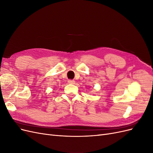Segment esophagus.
<instances>
[{
	"label": "esophagus",
	"mask_w": 153,
	"mask_h": 153,
	"mask_svg": "<svg viewBox=\"0 0 153 153\" xmlns=\"http://www.w3.org/2000/svg\"><path fill=\"white\" fill-rule=\"evenodd\" d=\"M68 84H75V81L73 80H68Z\"/></svg>",
	"instance_id": "obj_1"
}]
</instances>
